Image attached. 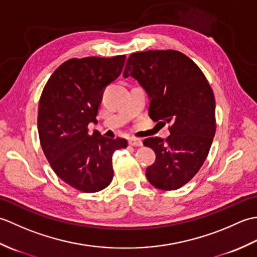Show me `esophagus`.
Returning a JSON list of instances; mask_svg holds the SVG:
<instances>
[{
    "instance_id": "esophagus-1",
    "label": "esophagus",
    "mask_w": 257,
    "mask_h": 257,
    "mask_svg": "<svg viewBox=\"0 0 257 257\" xmlns=\"http://www.w3.org/2000/svg\"><path fill=\"white\" fill-rule=\"evenodd\" d=\"M128 143L130 146L133 147H141L143 146V141H141V139H138V138H130L128 140Z\"/></svg>"
}]
</instances>
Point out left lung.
<instances>
[{"label":"left lung","mask_w":257,"mask_h":257,"mask_svg":"<svg viewBox=\"0 0 257 257\" xmlns=\"http://www.w3.org/2000/svg\"><path fill=\"white\" fill-rule=\"evenodd\" d=\"M123 77L135 78L148 94L149 117L170 124L166 140H144L156 154L147 179L160 190L181 188L200 170L215 135V100L205 76L184 54L158 50L132 54Z\"/></svg>","instance_id":"obj_1"}]
</instances>
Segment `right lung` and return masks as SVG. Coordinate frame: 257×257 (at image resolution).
<instances>
[{
  "instance_id": "obj_1",
  "label": "right lung",
  "mask_w": 257,
  "mask_h": 257,
  "mask_svg": "<svg viewBox=\"0 0 257 257\" xmlns=\"http://www.w3.org/2000/svg\"><path fill=\"white\" fill-rule=\"evenodd\" d=\"M124 55L72 58L48 79L38 106L37 127L43 151L57 176L81 192H98L113 177V152L125 139H110L88 124L96 116L106 87L121 74Z\"/></svg>"
}]
</instances>
